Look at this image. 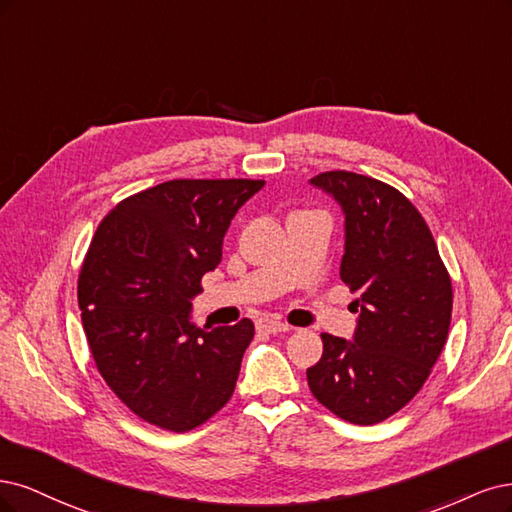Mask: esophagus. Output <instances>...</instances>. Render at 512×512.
I'll use <instances>...</instances> for the list:
<instances>
[{"label": "esophagus", "mask_w": 512, "mask_h": 512, "mask_svg": "<svg viewBox=\"0 0 512 512\" xmlns=\"http://www.w3.org/2000/svg\"><path fill=\"white\" fill-rule=\"evenodd\" d=\"M257 327H259V329H263V332H270V334L287 332V329H289V325H287V323H283L280 319H274V317H270V319H259Z\"/></svg>", "instance_id": "34e87169"}]
</instances>
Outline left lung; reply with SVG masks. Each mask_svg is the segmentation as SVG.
Segmentation results:
<instances>
[{
	"label": "left lung",
	"instance_id": "obj_1",
	"mask_svg": "<svg viewBox=\"0 0 512 512\" xmlns=\"http://www.w3.org/2000/svg\"><path fill=\"white\" fill-rule=\"evenodd\" d=\"M312 185L344 210L340 278L359 300L353 342L321 334L306 370L312 395L336 417L374 425L425 385L449 336L453 287L436 240L404 193L370 176L321 172Z\"/></svg>",
	"mask_w": 512,
	"mask_h": 512
}]
</instances>
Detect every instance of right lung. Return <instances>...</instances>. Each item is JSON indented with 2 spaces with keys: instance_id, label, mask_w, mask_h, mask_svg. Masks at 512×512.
<instances>
[{
  "instance_id": "right-lung-1",
  "label": "right lung",
  "mask_w": 512,
  "mask_h": 512,
  "mask_svg": "<svg viewBox=\"0 0 512 512\" xmlns=\"http://www.w3.org/2000/svg\"><path fill=\"white\" fill-rule=\"evenodd\" d=\"M263 180L178 178L125 197L89 244L78 274L97 372L142 421L183 434L236 389L251 319L202 329L191 300L219 266L223 236Z\"/></svg>"
}]
</instances>
